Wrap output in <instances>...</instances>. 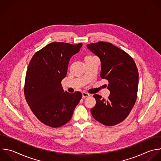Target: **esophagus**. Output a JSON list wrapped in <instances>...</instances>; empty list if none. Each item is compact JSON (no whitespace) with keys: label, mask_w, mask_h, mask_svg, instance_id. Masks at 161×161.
<instances>
[{"label":"esophagus","mask_w":161,"mask_h":161,"mask_svg":"<svg viewBox=\"0 0 161 161\" xmlns=\"http://www.w3.org/2000/svg\"><path fill=\"white\" fill-rule=\"evenodd\" d=\"M82 97H83V98H86V97H89V96H90V94H88V93H87V92H82Z\"/></svg>","instance_id":"esophagus-1"}]
</instances>
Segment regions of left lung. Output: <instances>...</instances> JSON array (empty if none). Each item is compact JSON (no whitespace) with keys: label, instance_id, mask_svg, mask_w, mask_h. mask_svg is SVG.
Masks as SVG:
<instances>
[{"label":"left lung","instance_id":"1","mask_svg":"<svg viewBox=\"0 0 161 161\" xmlns=\"http://www.w3.org/2000/svg\"><path fill=\"white\" fill-rule=\"evenodd\" d=\"M101 63V77L108 80L107 99L94 94L96 104L91 109L93 118L109 126L123 121L133 108L137 96L138 72L133 58L110 43L99 42L87 45Z\"/></svg>","mask_w":161,"mask_h":161}]
</instances>
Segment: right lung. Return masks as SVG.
Listing matches in <instances>:
<instances>
[{"mask_svg":"<svg viewBox=\"0 0 161 161\" xmlns=\"http://www.w3.org/2000/svg\"><path fill=\"white\" fill-rule=\"evenodd\" d=\"M82 46V43L53 42L37 52L29 64L25 98L34 114L47 126L58 128L69 122L82 98L80 92L70 94L64 91L61 84L70 58Z\"/></svg>","mask_w":161,"mask_h":161,"instance_id":"right-lung-1","label":"right lung"}]
</instances>
